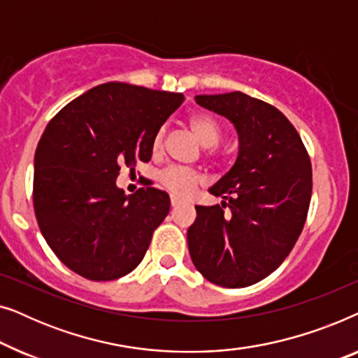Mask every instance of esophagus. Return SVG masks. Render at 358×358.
I'll return each mask as SVG.
<instances>
[{
  "mask_svg": "<svg viewBox=\"0 0 358 358\" xmlns=\"http://www.w3.org/2000/svg\"><path fill=\"white\" fill-rule=\"evenodd\" d=\"M179 203H182V199L176 197V195H171V205H173V207H178Z\"/></svg>",
  "mask_w": 358,
  "mask_h": 358,
  "instance_id": "esophagus-1",
  "label": "esophagus"
}]
</instances>
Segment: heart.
Segmentation results:
<instances>
[{"instance_id": "heart-1", "label": "heart", "mask_w": 358, "mask_h": 358, "mask_svg": "<svg viewBox=\"0 0 358 358\" xmlns=\"http://www.w3.org/2000/svg\"><path fill=\"white\" fill-rule=\"evenodd\" d=\"M189 129L195 136V140L205 148H212L218 143L220 130L218 122L208 114H194L189 119ZM164 141V129L156 131L153 138V153H159L163 148ZM200 182V176L195 171L180 169V168H169L161 174V184L164 185L169 192L176 195H187L194 190L195 185Z\"/></svg>"}]
</instances>
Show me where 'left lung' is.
<instances>
[{
    "label": "left lung",
    "mask_w": 358,
    "mask_h": 358,
    "mask_svg": "<svg viewBox=\"0 0 358 358\" xmlns=\"http://www.w3.org/2000/svg\"><path fill=\"white\" fill-rule=\"evenodd\" d=\"M195 102L231 122L238 156L208 189L222 203L195 207L190 259L215 285H254L285 261L300 236L311 200L310 156L290 120L267 102L241 91L200 94Z\"/></svg>",
    "instance_id": "left-lung-1"
}]
</instances>
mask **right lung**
Wrapping results in <instances>:
<instances>
[{"label":"right lung","instance_id":"right-lung-1","mask_svg":"<svg viewBox=\"0 0 358 358\" xmlns=\"http://www.w3.org/2000/svg\"><path fill=\"white\" fill-rule=\"evenodd\" d=\"M184 94L99 85L63 107L34 158V210L55 256L90 280H115L141 262L169 213L164 190L117 187L120 166L150 161L153 138Z\"/></svg>","mask_w":358,"mask_h":358}]
</instances>
